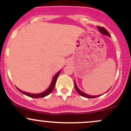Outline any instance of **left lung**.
Here are the masks:
<instances>
[{"label": "left lung", "instance_id": "obj_1", "mask_svg": "<svg viewBox=\"0 0 131 131\" xmlns=\"http://www.w3.org/2000/svg\"><path fill=\"white\" fill-rule=\"evenodd\" d=\"M97 28H98V29H99V30L100 32H101L102 35H106V36H109V37H110V34H109V32H107V30H106L105 28L102 27H99V26H97ZM74 84H75V88L76 91L78 92V93L80 95H81V96H84V97L89 98V99H93V98H96V97H98V96H101V95H102H102H88V94H86V93H84L83 91H81V90H80V89L78 87H77V84H76L75 81H74ZM107 91H109V90H107ZM107 91H106V92H107Z\"/></svg>", "mask_w": 131, "mask_h": 131}]
</instances>
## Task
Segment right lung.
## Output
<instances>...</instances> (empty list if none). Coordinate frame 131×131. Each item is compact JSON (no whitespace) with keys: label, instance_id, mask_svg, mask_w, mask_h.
Returning <instances> with one entry per match:
<instances>
[{"label":"right lung","instance_id":"right-lung-1","mask_svg":"<svg viewBox=\"0 0 131 131\" xmlns=\"http://www.w3.org/2000/svg\"><path fill=\"white\" fill-rule=\"evenodd\" d=\"M60 72H61V70H59L58 73H56L55 75H54V76L53 77L52 79L51 83H50V86H49V88H48L45 91H43V92H41V93H30L25 92V91H22V90H20V89L18 88L17 87H16V88H17L18 90L20 91V92L22 93L23 94H24V95H27V96H30V97H32V98L45 97V96L49 95V94H50V93L52 91L53 89H54V86H55V84H56V80H57V79H58V76H59Z\"/></svg>","mask_w":131,"mask_h":131}]
</instances>
